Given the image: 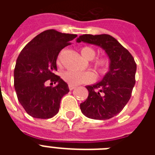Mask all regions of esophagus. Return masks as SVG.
Segmentation results:
<instances>
[{
    "instance_id": "obj_1",
    "label": "esophagus",
    "mask_w": 155,
    "mask_h": 155,
    "mask_svg": "<svg viewBox=\"0 0 155 155\" xmlns=\"http://www.w3.org/2000/svg\"><path fill=\"white\" fill-rule=\"evenodd\" d=\"M75 88H76V86L69 84V89H70V91H72V90H74V89H75Z\"/></svg>"
}]
</instances>
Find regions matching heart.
<instances>
[{
    "label": "heart",
    "instance_id": "heart-1",
    "mask_svg": "<svg viewBox=\"0 0 155 155\" xmlns=\"http://www.w3.org/2000/svg\"><path fill=\"white\" fill-rule=\"evenodd\" d=\"M81 55L88 61H91L95 56L96 51L94 48L91 46H84L80 50ZM57 64L61 65V54H59L57 58ZM110 65V61L107 57H100L96 59L93 62V67L94 71L98 74H104L106 73ZM62 78L66 83L71 85H78L82 83H88L93 81L94 75L90 71H66L62 74Z\"/></svg>",
    "mask_w": 155,
    "mask_h": 155
}]
</instances>
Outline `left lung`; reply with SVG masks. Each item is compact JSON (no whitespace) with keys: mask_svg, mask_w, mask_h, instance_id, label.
<instances>
[{"mask_svg":"<svg viewBox=\"0 0 155 155\" xmlns=\"http://www.w3.org/2000/svg\"><path fill=\"white\" fill-rule=\"evenodd\" d=\"M76 41L101 46L110 61V71L102 81L86 86L89 95L81 104V112L88 118L109 120L119 114L130 101L135 84L136 63L129 51L110 35L85 34Z\"/></svg>","mask_w":155,"mask_h":155,"instance_id":"left-lung-1","label":"left lung"}]
</instances>
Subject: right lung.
Wrapping results in <instances>:
<instances>
[{"label":"right lung","instance_id":"right-lung-1","mask_svg":"<svg viewBox=\"0 0 155 155\" xmlns=\"http://www.w3.org/2000/svg\"><path fill=\"white\" fill-rule=\"evenodd\" d=\"M76 36L47 30L32 39L19 54L14 70V86L19 102L31 116L50 119L58 113L61 98L70 90L54 74L56 60L60 51ZM47 81L57 85L47 87Z\"/></svg>","mask_w":155,"mask_h":155}]
</instances>
